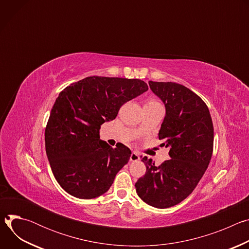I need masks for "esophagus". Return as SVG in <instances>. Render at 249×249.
Returning a JSON list of instances; mask_svg holds the SVG:
<instances>
[{"mask_svg":"<svg viewBox=\"0 0 249 249\" xmlns=\"http://www.w3.org/2000/svg\"><path fill=\"white\" fill-rule=\"evenodd\" d=\"M140 155L138 154V153H136V152H133L132 154H131V156H130V160L131 161H138V160H140Z\"/></svg>","mask_w":249,"mask_h":249,"instance_id":"esophagus-1","label":"esophagus"}]
</instances>
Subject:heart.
<instances>
[{
  "instance_id": "1",
  "label": "heart",
  "mask_w": 249,
  "mask_h": 249,
  "mask_svg": "<svg viewBox=\"0 0 249 249\" xmlns=\"http://www.w3.org/2000/svg\"><path fill=\"white\" fill-rule=\"evenodd\" d=\"M158 104H160L158 100L154 99V98H150L146 101V104L145 105H158Z\"/></svg>"
}]
</instances>
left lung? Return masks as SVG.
Instances as JSON below:
<instances>
[{
  "label": "left lung",
  "mask_w": 249,
  "mask_h": 249,
  "mask_svg": "<svg viewBox=\"0 0 249 249\" xmlns=\"http://www.w3.org/2000/svg\"><path fill=\"white\" fill-rule=\"evenodd\" d=\"M149 85L165 106L159 138L170 149V159L157 166L145 157L147 171L135 187L144 202L164 209L186 199L202 178L213 154L214 127L206 103L186 87L171 82Z\"/></svg>",
  "instance_id": "left-lung-1"
}]
</instances>
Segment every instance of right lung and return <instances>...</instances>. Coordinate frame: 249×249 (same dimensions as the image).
<instances>
[{
	"mask_svg": "<svg viewBox=\"0 0 249 249\" xmlns=\"http://www.w3.org/2000/svg\"><path fill=\"white\" fill-rule=\"evenodd\" d=\"M148 89L139 79L92 76L60 92L45 128V148L52 172L66 192L92 199L110 188L131 151L121 143L112 148L101 141L100 126Z\"/></svg>",
	"mask_w": 249,
	"mask_h": 249,
	"instance_id": "1",
	"label": "right lung"
}]
</instances>
